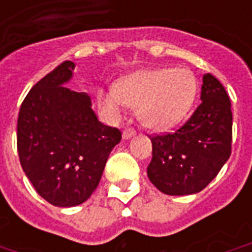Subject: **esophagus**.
Listing matches in <instances>:
<instances>
[{
	"label": "esophagus",
	"mask_w": 252,
	"mask_h": 252,
	"mask_svg": "<svg viewBox=\"0 0 252 252\" xmlns=\"http://www.w3.org/2000/svg\"><path fill=\"white\" fill-rule=\"evenodd\" d=\"M135 133H136V131H135L133 128H126L124 132H123V139L128 140V139H131L132 136H135Z\"/></svg>",
	"instance_id": "obj_1"
}]
</instances>
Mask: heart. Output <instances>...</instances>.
I'll use <instances>...</instances> for the list:
<instances>
[{"mask_svg":"<svg viewBox=\"0 0 252 252\" xmlns=\"http://www.w3.org/2000/svg\"><path fill=\"white\" fill-rule=\"evenodd\" d=\"M197 79L185 68H155L123 78L117 88L99 92L101 109L119 117L126 106L137 108V116L151 129L162 131L184 120L197 97Z\"/></svg>","mask_w":252,"mask_h":252,"instance_id":"obj_1","label":"heart"}]
</instances>
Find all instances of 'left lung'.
Instances as JSON below:
<instances>
[{
  "label": "left lung",
  "instance_id": "obj_1",
  "mask_svg": "<svg viewBox=\"0 0 252 252\" xmlns=\"http://www.w3.org/2000/svg\"><path fill=\"white\" fill-rule=\"evenodd\" d=\"M153 159L147 175L169 195L198 193L221 170L231 155V101L220 81L202 77L201 104L180 129L151 136Z\"/></svg>",
  "mask_w": 252,
  "mask_h": 252
}]
</instances>
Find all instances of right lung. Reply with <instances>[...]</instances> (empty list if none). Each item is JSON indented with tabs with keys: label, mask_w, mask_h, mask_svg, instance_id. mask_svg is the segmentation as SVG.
Segmentation results:
<instances>
[{
	"label": "right lung",
	"mask_w": 252,
	"mask_h": 252,
	"mask_svg": "<svg viewBox=\"0 0 252 252\" xmlns=\"http://www.w3.org/2000/svg\"><path fill=\"white\" fill-rule=\"evenodd\" d=\"M75 64L70 61L41 78L21 104L17 151L36 191L55 206L82 204L98 186L121 132L104 126L86 93L64 86Z\"/></svg>",
	"instance_id": "add662e5"
}]
</instances>
